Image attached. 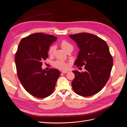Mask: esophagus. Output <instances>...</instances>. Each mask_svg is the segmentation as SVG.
Masks as SVG:
<instances>
[{"label":"esophagus","instance_id":"34e87169","mask_svg":"<svg viewBox=\"0 0 127 127\" xmlns=\"http://www.w3.org/2000/svg\"><path fill=\"white\" fill-rule=\"evenodd\" d=\"M62 72L63 73V74H66V73L68 72V71H67V70H63V71H62Z\"/></svg>","mask_w":127,"mask_h":127}]
</instances>
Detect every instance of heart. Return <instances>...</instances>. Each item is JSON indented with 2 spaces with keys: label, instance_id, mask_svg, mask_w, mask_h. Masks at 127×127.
<instances>
[{
  "label": "heart",
  "instance_id": "heart-1",
  "mask_svg": "<svg viewBox=\"0 0 127 127\" xmlns=\"http://www.w3.org/2000/svg\"><path fill=\"white\" fill-rule=\"evenodd\" d=\"M60 45L65 52L68 49H72V46L66 41H63L61 42ZM56 49V48L55 46H52V47H51L49 49V54L50 55H53V53L55 52ZM53 65L54 67L60 69H66L68 66V64L67 63L61 60H57L55 61L53 63Z\"/></svg>",
  "mask_w": 127,
  "mask_h": 127
}]
</instances>
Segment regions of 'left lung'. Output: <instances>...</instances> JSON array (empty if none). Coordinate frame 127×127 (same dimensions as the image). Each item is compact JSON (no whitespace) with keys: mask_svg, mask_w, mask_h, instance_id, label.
Instances as JSON below:
<instances>
[{"mask_svg":"<svg viewBox=\"0 0 127 127\" xmlns=\"http://www.w3.org/2000/svg\"><path fill=\"white\" fill-rule=\"evenodd\" d=\"M77 43L79 51L74 63L77 67L85 66V71L73 70V90L82 96L95 95L105 86L110 78L113 59L105 41L94 34L80 33L69 35Z\"/></svg>","mask_w":127,"mask_h":127,"instance_id":"1","label":"left lung"}]
</instances>
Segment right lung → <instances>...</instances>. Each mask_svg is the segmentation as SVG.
<instances>
[{
	"label": "right lung",
	"instance_id": "1",
	"mask_svg": "<svg viewBox=\"0 0 127 127\" xmlns=\"http://www.w3.org/2000/svg\"><path fill=\"white\" fill-rule=\"evenodd\" d=\"M57 37L36 33L23 38L15 54L17 76L24 89L36 97L45 98L55 90L60 72L56 69L47 71L42 61L48 57L49 47Z\"/></svg>",
	"mask_w": 127,
	"mask_h": 127
}]
</instances>
